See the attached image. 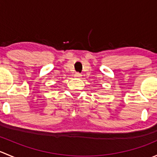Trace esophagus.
Returning <instances> with one entry per match:
<instances>
[{"label":"esophagus","mask_w":157,"mask_h":157,"mask_svg":"<svg viewBox=\"0 0 157 157\" xmlns=\"http://www.w3.org/2000/svg\"><path fill=\"white\" fill-rule=\"evenodd\" d=\"M81 74H80V73H78V72H77V73H75V74H74V77H77V78H80V77H81Z\"/></svg>","instance_id":"1"}]
</instances>
